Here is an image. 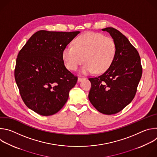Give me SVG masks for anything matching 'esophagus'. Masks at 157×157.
<instances>
[{
    "mask_svg": "<svg viewBox=\"0 0 157 157\" xmlns=\"http://www.w3.org/2000/svg\"><path fill=\"white\" fill-rule=\"evenodd\" d=\"M84 79H86V78H85L79 77V78H78V82H81V81H83V80H84Z\"/></svg>",
    "mask_w": 157,
    "mask_h": 157,
    "instance_id": "34e87169",
    "label": "esophagus"
}]
</instances>
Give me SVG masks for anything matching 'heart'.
Wrapping results in <instances>:
<instances>
[{"label": "heart", "instance_id": "b5f03b06", "mask_svg": "<svg viewBox=\"0 0 157 157\" xmlns=\"http://www.w3.org/2000/svg\"><path fill=\"white\" fill-rule=\"evenodd\" d=\"M116 54V44L113 38L90 32L76 37L73 47L65 48L63 59L69 70L76 71L84 60L81 73L87 75L94 71L99 74L109 68Z\"/></svg>", "mask_w": 157, "mask_h": 157}]
</instances>
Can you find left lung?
<instances>
[{"label": "left lung", "instance_id": "obj_1", "mask_svg": "<svg viewBox=\"0 0 157 157\" xmlns=\"http://www.w3.org/2000/svg\"><path fill=\"white\" fill-rule=\"evenodd\" d=\"M110 33L116 44V54L109 68L101 75L89 78V99L101 113L116 114L136 96L142 75L139 52L128 40L113 27L102 29Z\"/></svg>", "mask_w": 157, "mask_h": 157}]
</instances>
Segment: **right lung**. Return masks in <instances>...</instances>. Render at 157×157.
Instances as JSON below:
<instances>
[{
    "label": "right lung",
    "mask_w": 157,
    "mask_h": 157,
    "mask_svg": "<svg viewBox=\"0 0 157 157\" xmlns=\"http://www.w3.org/2000/svg\"><path fill=\"white\" fill-rule=\"evenodd\" d=\"M79 33L40 30L20 50L15 79L22 100L36 113L53 115L68 101L78 77L66 68L63 52Z\"/></svg>",
    "instance_id": "right-lung-1"
}]
</instances>
